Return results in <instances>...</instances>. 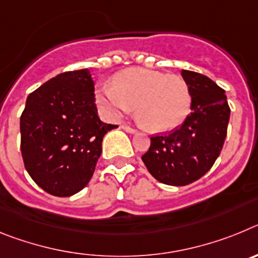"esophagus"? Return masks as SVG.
Returning a JSON list of instances; mask_svg holds the SVG:
<instances>
[{"label":"esophagus","instance_id":"esophagus-1","mask_svg":"<svg viewBox=\"0 0 258 258\" xmlns=\"http://www.w3.org/2000/svg\"><path fill=\"white\" fill-rule=\"evenodd\" d=\"M121 127L124 129L125 132H127V133H136V132H137L134 127L129 126V125H121Z\"/></svg>","mask_w":258,"mask_h":258}]
</instances>
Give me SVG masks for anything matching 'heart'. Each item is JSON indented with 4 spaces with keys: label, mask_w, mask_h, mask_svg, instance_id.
I'll return each instance as SVG.
<instances>
[{
    "label": "heart",
    "mask_w": 258,
    "mask_h": 258,
    "mask_svg": "<svg viewBox=\"0 0 258 258\" xmlns=\"http://www.w3.org/2000/svg\"><path fill=\"white\" fill-rule=\"evenodd\" d=\"M97 102L112 116L127 113L136 106L138 121L149 131L163 133L186 121L192 95L186 80L178 75L127 68L113 77V86L98 88Z\"/></svg>",
    "instance_id": "obj_1"
}]
</instances>
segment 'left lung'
<instances>
[{"label":"left lung","mask_w":258,"mask_h":258,"mask_svg":"<svg viewBox=\"0 0 258 258\" xmlns=\"http://www.w3.org/2000/svg\"><path fill=\"white\" fill-rule=\"evenodd\" d=\"M192 95L191 113L169 134L151 137L142 156L154 178L170 186H186L202 178L220 156L227 134L230 107L225 90L209 77L182 71Z\"/></svg>","instance_id":"obj_1"}]
</instances>
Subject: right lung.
<instances>
[{"label":"right lung","mask_w":258,"mask_h":258,"mask_svg":"<svg viewBox=\"0 0 258 258\" xmlns=\"http://www.w3.org/2000/svg\"><path fill=\"white\" fill-rule=\"evenodd\" d=\"M98 117L88 68L68 71L28 95L20 116V150L31 178L54 197H71L93 177L107 132Z\"/></svg>","instance_id":"right-lung-1"}]
</instances>
